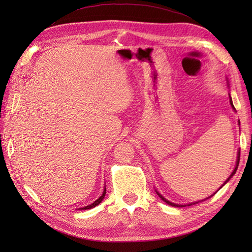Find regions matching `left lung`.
I'll return each instance as SVG.
<instances>
[{
  "instance_id": "8db88e82",
  "label": "left lung",
  "mask_w": 252,
  "mask_h": 252,
  "mask_svg": "<svg viewBox=\"0 0 252 252\" xmlns=\"http://www.w3.org/2000/svg\"><path fill=\"white\" fill-rule=\"evenodd\" d=\"M231 105H232V107H233V109H235V107H234V105H233V103H232V98H231ZM239 158H240V151L238 152V157H237V161H236V167H235V169H234V171H233V172H232V174L229 175V178H228V179L225 181V183H227V182L229 181V179H231L232 176H233L235 173H236V170H237V168H238V164H239ZM225 183H224V184H225ZM224 184H223V185H224ZM157 194H158V196H159L160 198H161V199H162L164 202H167L168 205H170V206H173V207H182V206H179V205H175V203L170 202L169 200L165 199V198H164L162 195H160L158 191H157Z\"/></svg>"
}]
</instances>
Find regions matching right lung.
Returning <instances> with one entry per match:
<instances>
[{"instance_id":"1","label":"right lung","mask_w":252,"mask_h":252,"mask_svg":"<svg viewBox=\"0 0 252 252\" xmlns=\"http://www.w3.org/2000/svg\"><path fill=\"white\" fill-rule=\"evenodd\" d=\"M105 195H106V187H105V189H104V192H103V195H101L97 200H96L95 202H93V203H91V205H89V206H87V207H83V208H80L81 209V210H87V209H91V208H94V207H96L97 205H99V203L101 202V200L104 199V197H105Z\"/></svg>"}]
</instances>
